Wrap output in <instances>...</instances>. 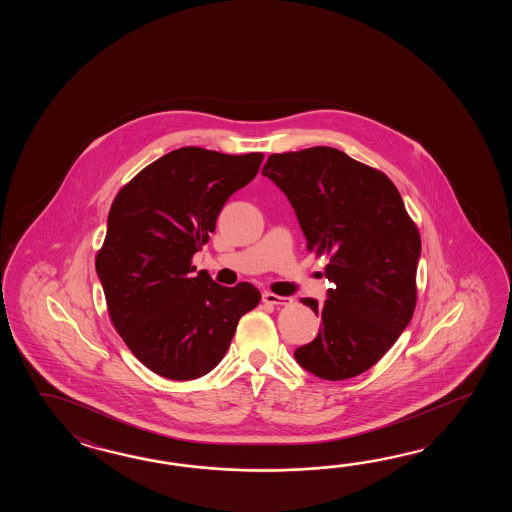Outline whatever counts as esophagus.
Listing matches in <instances>:
<instances>
[{"label":"esophagus","instance_id":"1","mask_svg":"<svg viewBox=\"0 0 512 512\" xmlns=\"http://www.w3.org/2000/svg\"><path fill=\"white\" fill-rule=\"evenodd\" d=\"M261 300H263V304L269 305H287L293 302L289 296H278V294L274 293L261 294Z\"/></svg>","mask_w":512,"mask_h":512}]
</instances>
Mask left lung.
I'll use <instances>...</instances> for the list:
<instances>
[{"instance_id": "8db88e82", "label": "left lung", "mask_w": 512, "mask_h": 512, "mask_svg": "<svg viewBox=\"0 0 512 512\" xmlns=\"http://www.w3.org/2000/svg\"><path fill=\"white\" fill-rule=\"evenodd\" d=\"M261 174L287 196L307 251L327 256L333 282L324 305L304 298L322 326L294 359L326 381L357 377L412 320L419 230L386 175L335 148L274 153Z\"/></svg>"}]
</instances>
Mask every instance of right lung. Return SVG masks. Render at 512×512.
<instances>
[{"label": "right lung", "instance_id": "add662e5", "mask_svg": "<svg viewBox=\"0 0 512 512\" xmlns=\"http://www.w3.org/2000/svg\"><path fill=\"white\" fill-rule=\"evenodd\" d=\"M261 159L179 148L135 175L109 208L95 261L109 316L131 353L161 377L190 381L214 370L241 316L260 304L251 283L219 285L190 260Z\"/></svg>", "mask_w": 512, "mask_h": 512}]
</instances>
